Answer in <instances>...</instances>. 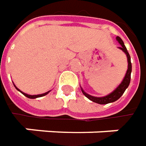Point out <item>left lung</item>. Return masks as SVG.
Instances as JSON below:
<instances>
[{
	"mask_svg": "<svg viewBox=\"0 0 146 146\" xmlns=\"http://www.w3.org/2000/svg\"><path fill=\"white\" fill-rule=\"evenodd\" d=\"M116 40L120 44V47H119V48H120L121 50H123V52H124L125 54L127 55V62H128V66H127V70L126 75L124 76L123 81L121 82V84L118 86V87L115 88V90L112 92L111 93L108 94L107 96H105V97H102V98H98V97H93L91 96L89 94L86 93L83 88H81V91L83 94L88 98L90 101H92L93 102H96V103L101 104V105H105V104L111 103V102H114L115 101H117L119 98H121V96L123 94V93L125 92V90L127 89V88L128 87L129 84H130V80H131V73H132V62H131V58H130V55L127 50L126 47L123 44V41L122 40L119 36L116 37Z\"/></svg>",
	"mask_w": 146,
	"mask_h": 146,
	"instance_id": "8db88e82",
	"label": "left lung"
}]
</instances>
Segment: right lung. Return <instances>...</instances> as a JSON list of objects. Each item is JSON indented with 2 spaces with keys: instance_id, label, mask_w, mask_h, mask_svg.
<instances>
[{
  "instance_id": "1",
  "label": "right lung",
  "mask_w": 146,
  "mask_h": 146,
  "mask_svg": "<svg viewBox=\"0 0 146 146\" xmlns=\"http://www.w3.org/2000/svg\"><path fill=\"white\" fill-rule=\"evenodd\" d=\"M14 87L16 88V89L18 90V91H19L20 93H22L25 97H27V98H31V99H34V98H40V97H44V96H45V95H47L50 91H48V92H46V93H42V94H38V95H29V94H27V93H23V92H22V91H20L19 89L18 88L16 87L15 85H14Z\"/></svg>"
}]
</instances>
